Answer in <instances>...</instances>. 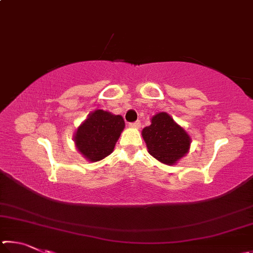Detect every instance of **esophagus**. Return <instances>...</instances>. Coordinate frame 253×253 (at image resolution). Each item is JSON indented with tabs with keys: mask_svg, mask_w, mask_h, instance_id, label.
I'll return each mask as SVG.
<instances>
[{
	"mask_svg": "<svg viewBox=\"0 0 253 253\" xmlns=\"http://www.w3.org/2000/svg\"><path fill=\"white\" fill-rule=\"evenodd\" d=\"M129 126L132 127V128H137V129H138V128L140 127V122L137 121L135 123H131V124H129Z\"/></svg>",
	"mask_w": 253,
	"mask_h": 253,
	"instance_id": "1",
	"label": "esophagus"
}]
</instances>
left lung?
<instances>
[{
	"mask_svg": "<svg viewBox=\"0 0 253 253\" xmlns=\"http://www.w3.org/2000/svg\"><path fill=\"white\" fill-rule=\"evenodd\" d=\"M142 136L148 153L165 165L176 164L190 151L192 143L186 130L165 111L154 115Z\"/></svg>",
	"mask_w": 253,
	"mask_h": 253,
	"instance_id": "left-lung-1",
	"label": "left lung"
}]
</instances>
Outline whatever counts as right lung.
I'll list each match as a JSON object with an SVG mask.
<instances>
[{"label":"right lung","mask_w":253,"mask_h":253,"mask_svg":"<svg viewBox=\"0 0 253 253\" xmlns=\"http://www.w3.org/2000/svg\"><path fill=\"white\" fill-rule=\"evenodd\" d=\"M124 128L121 115L96 109L76 129L75 146L87 161L99 162L113 153Z\"/></svg>","instance_id":"add662e5"}]
</instances>
